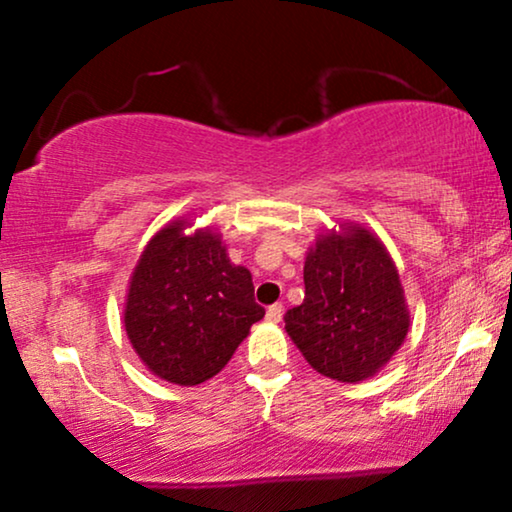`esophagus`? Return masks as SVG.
Instances as JSON below:
<instances>
[{"mask_svg": "<svg viewBox=\"0 0 512 512\" xmlns=\"http://www.w3.org/2000/svg\"><path fill=\"white\" fill-rule=\"evenodd\" d=\"M282 314H284L282 303H275V305L268 307V312H265V319L272 321V324H277V321H282Z\"/></svg>", "mask_w": 512, "mask_h": 512, "instance_id": "obj_1", "label": "esophagus"}]
</instances>
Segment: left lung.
<instances>
[{
    "label": "left lung",
    "mask_w": 512,
    "mask_h": 512,
    "mask_svg": "<svg viewBox=\"0 0 512 512\" xmlns=\"http://www.w3.org/2000/svg\"><path fill=\"white\" fill-rule=\"evenodd\" d=\"M305 300L286 333L317 373L338 382L375 375L403 345L410 314L389 251L370 230L317 237L305 258Z\"/></svg>",
    "instance_id": "8db88e82"
}]
</instances>
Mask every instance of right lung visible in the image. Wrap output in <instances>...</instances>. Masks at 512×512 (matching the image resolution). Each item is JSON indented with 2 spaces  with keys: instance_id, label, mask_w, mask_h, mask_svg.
I'll list each match as a JSON object with an SVG mask.
<instances>
[{
  "instance_id": "1",
  "label": "right lung",
  "mask_w": 512,
  "mask_h": 512,
  "mask_svg": "<svg viewBox=\"0 0 512 512\" xmlns=\"http://www.w3.org/2000/svg\"><path fill=\"white\" fill-rule=\"evenodd\" d=\"M188 221L158 230L139 256L125 300V331L153 375L181 387L214 377L265 310L251 272L233 265L212 230Z\"/></svg>"
}]
</instances>
